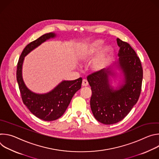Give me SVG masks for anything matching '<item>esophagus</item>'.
I'll return each mask as SVG.
<instances>
[{
    "label": "esophagus",
    "instance_id": "1",
    "mask_svg": "<svg viewBox=\"0 0 159 159\" xmlns=\"http://www.w3.org/2000/svg\"><path fill=\"white\" fill-rule=\"evenodd\" d=\"M88 84H89V83H88L87 80L86 79H83V80H82V86H84V87H86V86H87V85H88Z\"/></svg>",
    "mask_w": 159,
    "mask_h": 159
}]
</instances>
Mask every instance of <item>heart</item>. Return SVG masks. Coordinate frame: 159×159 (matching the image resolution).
<instances>
[{"label":"heart","instance_id":"b5f03b06","mask_svg":"<svg viewBox=\"0 0 159 159\" xmlns=\"http://www.w3.org/2000/svg\"><path fill=\"white\" fill-rule=\"evenodd\" d=\"M103 44L101 39H96L85 43L80 48L78 52L79 57L82 60H89L94 57L101 50ZM113 53L111 47L107 46L101 51L93 62L92 67L96 71L104 69L107 66Z\"/></svg>","mask_w":159,"mask_h":159}]
</instances>
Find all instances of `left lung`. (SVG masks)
<instances>
[{
    "instance_id": "8db88e82",
    "label": "left lung",
    "mask_w": 159,
    "mask_h": 159,
    "mask_svg": "<svg viewBox=\"0 0 159 159\" xmlns=\"http://www.w3.org/2000/svg\"><path fill=\"white\" fill-rule=\"evenodd\" d=\"M120 47L118 66L125 77V84L118 89L109 85L111 68L87 76L91 87L90 104L94 118L100 123L112 125L121 121L137 102L142 89L143 69L139 57L130 45L117 38Z\"/></svg>"
}]
</instances>
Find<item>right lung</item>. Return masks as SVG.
Here are the masks:
<instances>
[{
  "instance_id": "right-lung-1",
  "label": "right lung",
  "mask_w": 159,
  "mask_h": 159,
  "mask_svg": "<svg viewBox=\"0 0 159 159\" xmlns=\"http://www.w3.org/2000/svg\"><path fill=\"white\" fill-rule=\"evenodd\" d=\"M53 33L42 35L31 42L22 51L17 66L16 77L22 100L31 113L44 121H54L60 118L69 106L75 93L81 88L82 79L64 80L48 93L39 94L33 93L26 86L22 77V66L25 57L47 39L54 38Z\"/></svg>"
}]
</instances>
